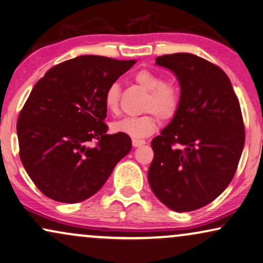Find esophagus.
<instances>
[{
	"label": "esophagus",
	"instance_id": "obj_1",
	"mask_svg": "<svg viewBox=\"0 0 263 263\" xmlns=\"http://www.w3.org/2000/svg\"><path fill=\"white\" fill-rule=\"evenodd\" d=\"M143 144H145V141H143V139H132V145H134L135 148L141 147Z\"/></svg>",
	"mask_w": 263,
	"mask_h": 263
}]
</instances>
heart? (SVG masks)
Listing matches in <instances>:
<instances>
[{
  "label": "heart",
  "instance_id": "obj_1",
  "mask_svg": "<svg viewBox=\"0 0 263 263\" xmlns=\"http://www.w3.org/2000/svg\"><path fill=\"white\" fill-rule=\"evenodd\" d=\"M138 85L149 91V98L145 104L148 114L141 116H128L111 124V129L116 134H122L128 137L139 139L148 137L156 129L158 118L161 120L172 119L181 104V91L172 81H162L161 76L156 72L142 69L135 74ZM120 102V84L112 82L105 91L104 105L111 114H118Z\"/></svg>",
  "mask_w": 263,
  "mask_h": 263
}]
</instances>
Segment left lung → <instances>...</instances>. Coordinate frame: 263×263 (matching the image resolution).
Returning <instances> with one entry per match:
<instances>
[{"mask_svg":"<svg viewBox=\"0 0 263 263\" xmlns=\"http://www.w3.org/2000/svg\"><path fill=\"white\" fill-rule=\"evenodd\" d=\"M181 86V104L170 124L152 141L148 181L162 204L194 211L231 183L245 142L240 104L226 72L191 53L165 54Z\"/></svg>","mask_w":263,"mask_h":263,"instance_id":"obj_1","label":"left lung"}]
</instances>
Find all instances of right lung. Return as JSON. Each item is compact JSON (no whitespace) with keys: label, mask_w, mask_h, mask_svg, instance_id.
I'll return each mask as SVG.
<instances>
[{"label":"right lung","mask_w":263,"mask_h":263,"mask_svg":"<svg viewBox=\"0 0 263 263\" xmlns=\"http://www.w3.org/2000/svg\"><path fill=\"white\" fill-rule=\"evenodd\" d=\"M135 63L80 55L54 65L34 86L16 135L24 168L46 197L66 204L88 199L131 151V138L107 135L103 121L105 91Z\"/></svg>","instance_id":"add662e5"}]
</instances>
